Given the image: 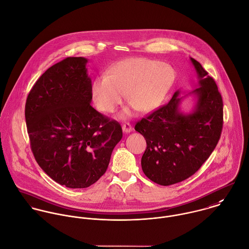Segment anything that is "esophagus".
<instances>
[{"label":"esophagus","mask_w":249,"mask_h":249,"mask_svg":"<svg viewBox=\"0 0 249 249\" xmlns=\"http://www.w3.org/2000/svg\"><path fill=\"white\" fill-rule=\"evenodd\" d=\"M122 128H123V131L125 132V133H129L132 130V126H131V124L129 123H124L122 125Z\"/></svg>","instance_id":"1"}]
</instances>
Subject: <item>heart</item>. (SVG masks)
Wrapping results in <instances>:
<instances>
[{
    "mask_svg": "<svg viewBox=\"0 0 249 249\" xmlns=\"http://www.w3.org/2000/svg\"><path fill=\"white\" fill-rule=\"evenodd\" d=\"M173 69L165 63L144 57L122 60L91 83L95 107L110 114L123 102V95L133 108L149 113L160 106L174 83Z\"/></svg>",
    "mask_w": 249,
    "mask_h": 249,
    "instance_id": "b5f03b06",
    "label": "heart"
}]
</instances>
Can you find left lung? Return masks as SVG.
Listing matches in <instances>:
<instances>
[{
	"label": "left lung",
	"instance_id": "obj_1",
	"mask_svg": "<svg viewBox=\"0 0 249 249\" xmlns=\"http://www.w3.org/2000/svg\"><path fill=\"white\" fill-rule=\"evenodd\" d=\"M199 77L192 92L197 103L189 114L178 111L177 90L171 100L138 121L135 130L147 142L141 160L144 174L154 182L171 185L194 175L215 149L223 127V101L213 77L190 58Z\"/></svg>",
	"mask_w": 249,
	"mask_h": 249
}]
</instances>
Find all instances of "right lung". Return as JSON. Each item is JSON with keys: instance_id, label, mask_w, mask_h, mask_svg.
I'll return each mask as SVG.
<instances>
[{"instance_id": "obj_1", "label": "right lung", "mask_w": 249, "mask_h": 249, "mask_svg": "<svg viewBox=\"0 0 249 249\" xmlns=\"http://www.w3.org/2000/svg\"><path fill=\"white\" fill-rule=\"evenodd\" d=\"M88 60L69 57L49 68L31 89L25 118L33 155L55 181L86 188L106 172L121 124L91 101Z\"/></svg>"}]
</instances>
